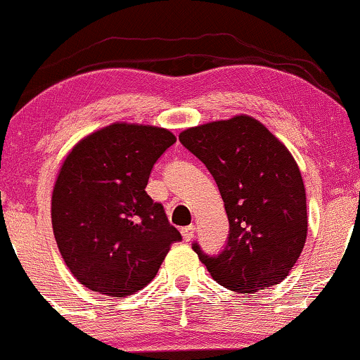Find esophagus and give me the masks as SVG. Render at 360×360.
I'll use <instances>...</instances> for the list:
<instances>
[{
    "label": "esophagus",
    "mask_w": 360,
    "mask_h": 360,
    "mask_svg": "<svg viewBox=\"0 0 360 360\" xmlns=\"http://www.w3.org/2000/svg\"><path fill=\"white\" fill-rule=\"evenodd\" d=\"M194 231H195V227L194 226H188V227H183V231H181V233H183V238H184V240H189L194 238Z\"/></svg>",
    "instance_id": "esophagus-1"
}]
</instances>
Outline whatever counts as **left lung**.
<instances>
[{
  "mask_svg": "<svg viewBox=\"0 0 360 360\" xmlns=\"http://www.w3.org/2000/svg\"><path fill=\"white\" fill-rule=\"evenodd\" d=\"M179 141L216 179L229 219L219 256L193 245L212 279L240 294L284 281L307 238L306 188L285 144L248 115L188 127Z\"/></svg>",
  "mask_w": 360,
  "mask_h": 360,
  "instance_id": "8db88e82",
  "label": "left lung"
}]
</instances>
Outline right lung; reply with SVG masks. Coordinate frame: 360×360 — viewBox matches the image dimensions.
I'll return each mask as SVG.
<instances>
[{"label": "right lung", "instance_id": "obj_1", "mask_svg": "<svg viewBox=\"0 0 360 360\" xmlns=\"http://www.w3.org/2000/svg\"><path fill=\"white\" fill-rule=\"evenodd\" d=\"M169 129L112 122L84 136L59 167L51 224L71 274L94 292L126 297L146 288L181 234L146 193Z\"/></svg>", "mask_w": 360, "mask_h": 360}]
</instances>
